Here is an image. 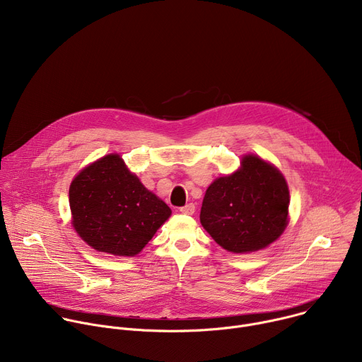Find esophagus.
Listing matches in <instances>:
<instances>
[{"mask_svg": "<svg viewBox=\"0 0 362 362\" xmlns=\"http://www.w3.org/2000/svg\"><path fill=\"white\" fill-rule=\"evenodd\" d=\"M194 211H196V206L193 203H187L186 206H183V208H180V212L185 215H193Z\"/></svg>", "mask_w": 362, "mask_h": 362, "instance_id": "obj_1", "label": "esophagus"}]
</instances>
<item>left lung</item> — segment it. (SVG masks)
<instances>
[{"mask_svg": "<svg viewBox=\"0 0 362 362\" xmlns=\"http://www.w3.org/2000/svg\"><path fill=\"white\" fill-rule=\"evenodd\" d=\"M289 190L282 173L246 154L240 169L218 177L204 193L200 223L218 245L249 253L275 242L288 225Z\"/></svg>", "mask_w": 362, "mask_h": 362, "instance_id": "left-lung-1", "label": "left lung"}]
</instances>
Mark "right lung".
Listing matches in <instances>:
<instances>
[{"instance_id":"right-lung-1","label":"right lung","mask_w":362,"mask_h":362,"mask_svg":"<svg viewBox=\"0 0 362 362\" xmlns=\"http://www.w3.org/2000/svg\"><path fill=\"white\" fill-rule=\"evenodd\" d=\"M69 196L80 238L115 256L137 255L172 215L115 153L84 168L71 182Z\"/></svg>"}]
</instances>
